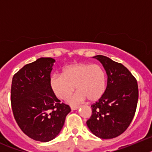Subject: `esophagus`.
<instances>
[{"mask_svg":"<svg viewBox=\"0 0 152 152\" xmlns=\"http://www.w3.org/2000/svg\"><path fill=\"white\" fill-rule=\"evenodd\" d=\"M79 107H78V106H72V107H71V109H72V110H77Z\"/></svg>","mask_w":152,"mask_h":152,"instance_id":"1","label":"esophagus"}]
</instances>
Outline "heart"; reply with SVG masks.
<instances>
[{
  "mask_svg": "<svg viewBox=\"0 0 152 152\" xmlns=\"http://www.w3.org/2000/svg\"><path fill=\"white\" fill-rule=\"evenodd\" d=\"M107 75L100 65L86 62L69 64L63 68L62 75L56 74L50 78V86L55 94L61 100L71 96L72 104H77L88 99L90 101L99 100L106 89Z\"/></svg>",
  "mask_w": 152,
  "mask_h": 152,
  "instance_id": "heart-1",
  "label": "heart"
}]
</instances>
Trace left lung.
I'll return each mask as SVG.
<instances>
[{
  "mask_svg": "<svg viewBox=\"0 0 152 152\" xmlns=\"http://www.w3.org/2000/svg\"><path fill=\"white\" fill-rule=\"evenodd\" d=\"M94 58L103 64L107 85L101 97L91 106L87 126L100 139H113L128 128L136 110L139 88L136 79L124 65L104 56Z\"/></svg>",
  "mask_w": 152,
  "mask_h": 152,
  "instance_id": "1",
  "label": "left lung"
}]
</instances>
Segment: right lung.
I'll list each match as a JSON object with an SVG mask.
<instances>
[{
	"instance_id": "right-lung-1",
	"label": "right lung",
	"mask_w": 152,
	"mask_h": 152,
	"mask_svg": "<svg viewBox=\"0 0 152 152\" xmlns=\"http://www.w3.org/2000/svg\"><path fill=\"white\" fill-rule=\"evenodd\" d=\"M56 60L39 58L26 64L12 80V110L20 129L31 139L47 142L60 133L71 111L50 86V74Z\"/></svg>"
}]
</instances>
